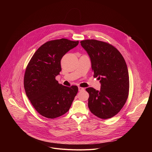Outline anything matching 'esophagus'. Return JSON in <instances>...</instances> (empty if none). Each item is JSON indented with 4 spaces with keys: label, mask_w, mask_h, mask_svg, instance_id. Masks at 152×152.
<instances>
[{
    "label": "esophagus",
    "mask_w": 152,
    "mask_h": 152,
    "mask_svg": "<svg viewBox=\"0 0 152 152\" xmlns=\"http://www.w3.org/2000/svg\"><path fill=\"white\" fill-rule=\"evenodd\" d=\"M78 90L79 91H85V88H82V87H79Z\"/></svg>",
    "instance_id": "34e87169"
}]
</instances>
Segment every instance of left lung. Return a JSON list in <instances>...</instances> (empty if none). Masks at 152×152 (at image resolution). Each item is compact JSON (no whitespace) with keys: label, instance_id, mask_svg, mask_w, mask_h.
<instances>
[{"label":"left lung","instance_id":"left-lung-1","mask_svg":"<svg viewBox=\"0 0 152 152\" xmlns=\"http://www.w3.org/2000/svg\"><path fill=\"white\" fill-rule=\"evenodd\" d=\"M89 55L94 77L101 83L100 90L86 89L90 97L88 107L96 116L107 119L117 114L128 97L129 77L127 67L120 52L107 42L86 39L80 41Z\"/></svg>","mask_w":152,"mask_h":152}]
</instances>
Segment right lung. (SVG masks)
<instances>
[{
	"instance_id": "1",
	"label": "right lung",
	"mask_w": 152,
	"mask_h": 152,
	"mask_svg": "<svg viewBox=\"0 0 152 152\" xmlns=\"http://www.w3.org/2000/svg\"><path fill=\"white\" fill-rule=\"evenodd\" d=\"M78 44V41L66 38L48 41L37 49L28 64L24 77L25 92L43 117L55 118L66 114L77 93V86H64L55 77L61 71L62 56Z\"/></svg>"
}]
</instances>
